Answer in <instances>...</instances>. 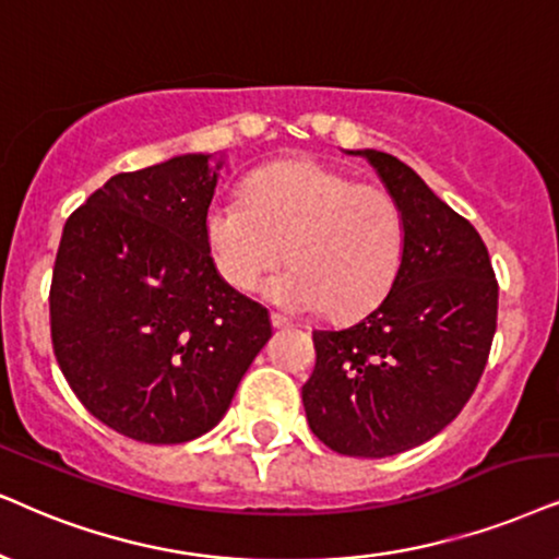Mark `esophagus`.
Here are the masks:
<instances>
[{"instance_id": "34e87169", "label": "esophagus", "mask_w": 559, "mask_h": 559, "mask_svg": "<svg viewBox=\"0 0 559 559\" xmlns=\"http://www.w3.org/2000/svg\"><path fill=\"white\" fill-rule=\"evenodd\" d=\"M271 322H273V328H275V330L294 328V322H292V320H286V317H281V314H271Z\"/></svg>"}]
</instances>
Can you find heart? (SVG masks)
Segmentation results:
<instances>
[{"label":"heart","instance_id":"1","mask_svg":"<svg viewBox=\"0 0 559 559\" xmlns=\"http://www.w3.org/2000/svg\"><path fill=\"white\" fill-rule=\"evenodd\" d=\"M206 245L218 275L255 292L267 286L292 312L358 317L390 294L405 258V216L390 190L356 182L317 159H284L247 182V198L222 195L206 211Z\"/></svg>","mask_w":559,"mask_h":559}]
</instances>
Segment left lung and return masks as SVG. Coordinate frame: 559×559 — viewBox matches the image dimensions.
<instances>
[{
  "label": "left lung",
  "instance_id": "1",
  "mask_svg": "<svg viewBox=\"0 0 559 559\" xmlns=\"http://www.w3.org/2000/svg\"><path fill=\"white\" fill-rule=\"evenodd\" d=\"M348 154L400 203L405 258L369 314L312 332L317 364L301 402L324 447L381 459L430 441L467 405L496 335L498 281L477 229L413 167L377 150Z\"/></svg>",
  "mask_w": 559,
  "mask_h": 559
}]
</instances>
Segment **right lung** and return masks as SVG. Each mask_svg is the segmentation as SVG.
I'll return each instance as SVG.
<instances>
[{
  "label": "right lung",
  "instance_id": "1",
  "mask_svg": "<svg viewBox=\"0 0 559 559\" xmlns=\"http://www.w3.org/2000/svg\"><path fill=\"white\" fill-rule=\"evenodd\" d=\"M227 159L178 154L112 175L63 224L51 337L63 377L105 426L186 443L224 418L273 328L206 245Z\"/></svg>",
  "mask_w": 559,
  "mask_h": 559
}]
</instances>
